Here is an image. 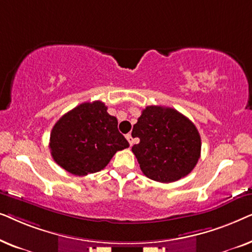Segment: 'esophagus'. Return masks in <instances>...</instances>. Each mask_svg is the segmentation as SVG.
<instances>
[{"instance_id": "34e87169", "label": "esophagus", "mask_w": 252, "mask_h": 252, "mask_svg": "<svg viewBox=\"0 0 252 252\" xmlns=\"http://www.w3.org/2000/svg\"><path fill=\"white\" fill-rule=\"evenodd\" d=\"M126 139H127V141H128V143L130 144V146H133V143H134V140H133V136H132V134H127V135H126Z\"/></svg>"}]
</instances>
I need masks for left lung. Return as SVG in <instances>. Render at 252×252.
<instances>
[{"label":"left lung","mask_w":252,"mask_h":252,"mask_svg":"<svg viewBox=\"0 0 252 252\" xmlns=\"http://www.w3.org/2000/svg\"><path fill=\"white\" fill-rule=\"evenodd\" d=\"M140 143L132 147L141 171L151 180L168 184L194 170L201 156L196 126L175 109L149 105L133 126Z\"/></svg>","instance_id":"1"}]
</instances>
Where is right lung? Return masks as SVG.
Returning a JSON list of instances; mask_svg holds the SVG:
<instances>
[{
  "label": "right lung",
  "instance_id": "right-lung-1",
  "mask_svg": "<svg viewBox=\"0 0 252 252\" xmlns=\"http://www.w3.org/2000/svg\"><path fill=\"white\" fill-rule=\"evenodd\" d=\"M101 101L86 102L60 118L50 134L54 160L65 171L84 177L104 168L117 151L129 143L118 130V120Z\"/></svg>",
  "mask_w": 252,
  "mask_h": 252
}]
</instances>
